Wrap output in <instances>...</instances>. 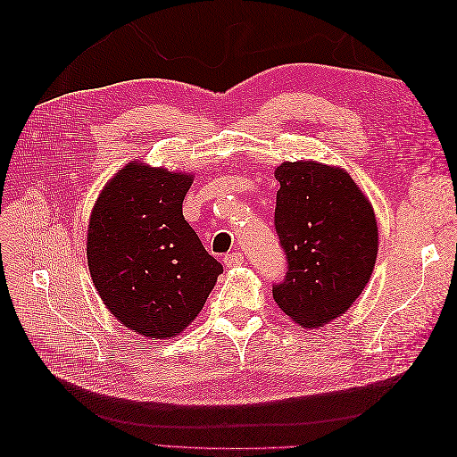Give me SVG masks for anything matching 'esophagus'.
Wrapping results in <instances>:
<instances>
[{
	"label": "esophagus",
	"instance_id": "34e87169",
	"mask_svg": "<svg viewBox=\"0 0 457 457\" xmlns=\"http://www.w3.org/2000/svg\"><path fill=\"white\" fill-rule=\"evenodd\" d=\"M223 262H225V265H227L228 269L240 267L242 262H244V255H242V253H238V252H234V253H227V255L223 257Z\"/></svg>",
	"mask_w": 457,
	"mask_h": 457
}]
</instances>
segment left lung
I'll list each match as a JSON object with an SVG mask.
<instances>
[{
    "label": "left lung",
    "mask_w": 457,
    "mask_h": 457,
    "mask_svg": "<svg viewBox=\"0 0 457 457\" xmlns=\"http://www.w3.org/2000/svg\"><path fill=\"white\" fill-rule=\"evenodd\" d=\"M274 177V228L287 259L274 301L299 326H324L347 312L370 280L376 215L345 170L301 160L284 162Z\"/></svg>",
    "instance_id": "1"
}]
</instances>
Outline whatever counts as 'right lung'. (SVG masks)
<instances>
[{
    "instance_id": "obj_1",
    "label": "right lung",
    "mask_w": 457,
    "mask_h": 457,
    "mask_svg": "<svg viewBox=\"0 0 457 457\" xmlns=\"http://www.w3.org/2000/svg\"><path fill=\"white\" fill-rule=\"evenodd\" d=\"M187 173L129 163L101 192L89 219L87 265L96 294L141 336H179L195 320L223 265L183 217Z\"/></svg>"
}]
</instances>
